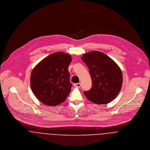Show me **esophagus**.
Segmentation results:
<instances>
[{
  "mask_svg": "<svg viewBox=\"0 0 150 150\" xmlns=\"http://www.w3.org/2000/svg\"><path fill=\"white\" fill-rule=\"evenodd\" d=\"M74 86H75V87H81V84L80 83H75V84H74Z\"/></svg>",
  "mask_w": 150,
  "mask_h": 150,
  "instance_id": "34e87169",
  "label": "esophagus"
}]
</instances>
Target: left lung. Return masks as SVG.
<instances>
[{
  "mask_svg": "<svg viewBox=\"0 0 150 150\" xmlns=\"http://www.w3.org/2000/svg\"><path fill=\"white\" fill-rule=\"evenodd\" d=\"M83 62L89 69L92 87L84 94L90 101L96 104H106L119 94L122 84L120 68L106 54L92 51L83 54Z\"/></svg>",
  "mask_w": 150,
  "mask_h": 150,
  "instance_id": "8db88e82",
  "label": "left lung"
}]
</instances>
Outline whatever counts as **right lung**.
<instances>
[{
	"label": "right lung",
	"instance_id": "add662e5",
	"mask_svg": "<svg viewBox=\"0 0 150 150\" xmlns=\"http://www.w3.org/2000/svg\"><path fill=\"white\" fill-rule=\"evenodd\" d=\"M72 59L64 52L50 54L34 67L30 75V86L37 99L45 105L56 106L63 103L70 93L68 67Z\"/></svg>",
	"mask_w": 150,
	"mask_h": 150
}]
</instances>
